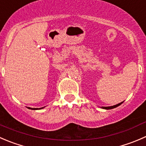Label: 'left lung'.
I'll return each mask as SVG.
<instances>
[{
  "mask_svg": "<svg viewBox=\"0 0 146 146\" xmlns=\"http://www.w3.org/2000/svg\"><path fill=\"white\" fill-rule=\"evenodd\" d=\"M123 103V102H121V103L118 104L116 105H114V106H102V107H101L102 109H106V110H109V109H114V108L117 107V106H120L121 104Z\"/></svg>",
  "mask_w": 146,
  "mask_h": 146,
  "instance_id": "8db88e82",
  "label": "left lung"
}]
</instances>
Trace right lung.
I'll return each mask as SVG.
<instances>
[{"mask_svg": "<svg viewBox=\"0 0 146 146\" xmlns=\"http://www.w3.org/2000/svg\"><path fill=\"white\" fill-rule=\"evenodd\" d=\"M45 107V106H44ZM44 107H42V108H30V107H28L29 109H32V110H40V109H42Z\"/></svg>", "mask_w": 146, "mask_h": 146, "instance_id": "obj_1", "label": "right lung"}]
</instances>
